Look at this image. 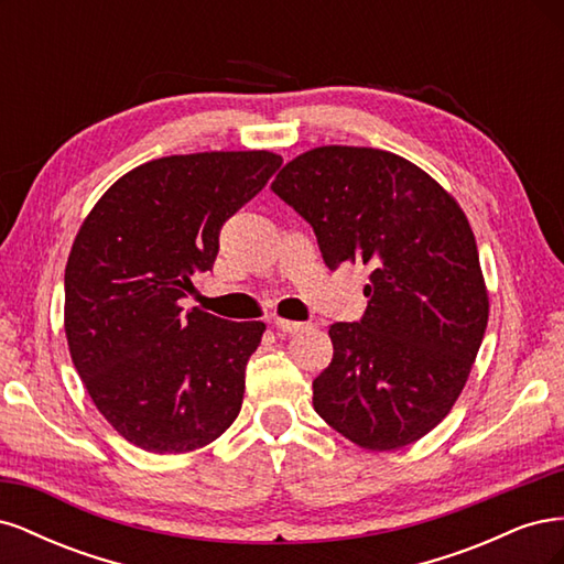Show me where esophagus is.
Masks as SVG:
<instances>
[{
	"mask_svg": "<svg viewBox=\"0 0 564 564\" xmlns=\"http://www.w3.org/2000/svg\"><path fill=\"white\" fill-rule=\"evenodd\" d=\"M272 324H275V327H278L282 334H299V332L308 329V324H305V322L286 319V317H275V319H272Z\"/></svg>",
	"mask_w": 564,
	"mask_h": 564,
	"instance_id": "esophagus-1",
	"label": "esophagus"
}]
</instances>
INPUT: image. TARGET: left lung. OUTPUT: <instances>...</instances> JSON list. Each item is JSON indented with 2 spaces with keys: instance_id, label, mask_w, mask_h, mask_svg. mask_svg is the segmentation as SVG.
Listing matches in <instances>:
<instances>
[{
  "instance_id": "8db88e82",
  "label": "left lung",
  "mask_w": 564,
  "mask_h": 564,
  "mask_svg": "<svg viewBox=\"0 0 564 564\" xmlns=\"http://www.w3.org/2000/svg\"><path fill=\"white\" fill-rule=\"evenodd\" d=\"M272 193L315 230L322 259L371 265L360 322H336L313 406L371 452L412 445L449 414L489 317L475 235L458 202L409 160L322 145L289 162Z\"/></svg>"
}]
</instances>
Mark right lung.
<instances>
[{
  "label": "right lung",
  "mask_w": 564,
  "mask_h": 564,
  "mask_svg": "<svg viewBox=\"0 0 564 564\" xmlns=\"http://www.w3.org/2000/svg\"><path fill=\"white\" fill-rule=\"evenodd\" d=\"M282 158L195 152L131 169L84 218L65 265V336L98 412L131 445L185 454L237 419L263 322L193 308L226 220L263 191Z\"/></svg>",
  "instance_id": "add662e5"
}]
</instances>
